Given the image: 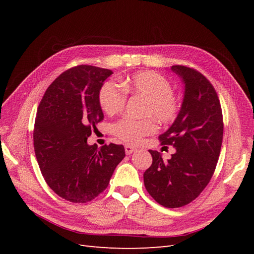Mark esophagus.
<instances>
[{"instance_id": "obj_1", "label": "esophagus", "mask_w": 254, "mask_h": 254, "mask_svg": "<svg viewBox=\"0 0 254 254\" xmlns=\"http://www.w3.org/2000/svg\"><path fill=\"white\" fill-rule=\"evenodd\" d=\"M136 150L135 147H133V146H130V145H125V152L127 153V155H130V153H132Z\"/></svg>"}]
</instances>
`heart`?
<instances>
[{
  "instance_id": "b5f03b06",
  "label": "heart",
  "mask_w": 254,
  "mask_h": 254,
  "mask_svg": "<svg viewBox=\"0 0 254 254\" xmlns=\"http://www.w3.org/2000/svg\"><path fill=\"white\" fill-rule=\"evenodd\" d=\"M121 86L112 80L105 81L98 91V104L108 115L124 108L126 94L144 98L142 115L147 118L131 120L124 118L112 127L113 134L127 144H139L144 136L157 130L156 123H173L181 109V99L172 90V83L165 76L153 71H141L121 79Z\"/></svg>"
}]
</instances>
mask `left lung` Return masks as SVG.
<instances>
[{
    "mask_svg": "<svg viewBox=\"0 0 254 254\" xmlns=\"http://www.w3.org/2000/svg\"><path fill=\"white\" fill-rule=\"evenodd\" d=\"M186 84L178 117L159 136L161 145L176 148L164 161L148 150L152 164L144 173L149 195L165 207H181L196 199L210 182L219 158L224 121L219 98L212 83L193 67L173 65Z\"/></svg>",
    "mask_w": 254,
    "mask_h": 254,
    "instance_id": "obj_1",
    "label": "left lung"
}]
</instances>
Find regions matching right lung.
I'll return each mask as SVG.
<instances>
[{"label":"right lung","instance_id":"add662e5","mask_svg":"<svg viewBox=\"0 0 254 254\" xmlns=\"http://www.w3.org/2000/svg\"><path fill=\"white\" fill-rule=\"evenodd\" d=\"M111 74L108 68L86 64L68 68L50 84L38 107L34 127L38 164L48 186L67 201L93 200L125 158L123 145L98 148L87 143L104 119L98 91Z\"/></svg>","mask_w":254,"mask_h":254}]
</instances>
